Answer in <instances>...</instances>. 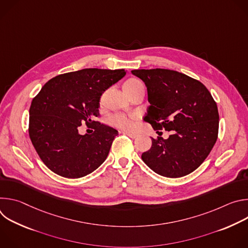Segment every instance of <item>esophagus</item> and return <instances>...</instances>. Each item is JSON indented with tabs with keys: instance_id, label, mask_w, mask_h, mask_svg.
<instances>
[{
	"instance_id": "esophagus-1",
	"label": "esophagus",
	"mask_w": 248,
	"mask_h": 248,
	"mask_svg": "<svg viewBox=\"0 0 248 248\" xmlns=\"http://www.w3.org/2000/svg\"><path fill=\"white\" fill-rule=\"evenodd\" d=\"M123 133L125 134V135H127V136H129L130 138H135V137L137 136V134L134 133V132H127V131H124V132H123Z\"/></svg>"
}]
</instances>
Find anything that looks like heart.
<instances>
[{
  "mask_svg": "<svg viewBox=\"0 0 248 248\" xmlns=\"http://www.w3.org/2000/svg\"><path fill=\"white\" fill-rule=\"evenodd\" d=\"M140 85H143L141 83V81H139L138 79L135 78H130L128 80H126L124 84V88H134ZM109 123L118 128H122V129H130L133 125V121H132V117L130 115L124 114V113H116L114 115H112L109 118Z\"/></svg>",
  "mask_w": 248,
  "mask_h": 248,
  "instance_id": "obj_1",
  "label": "heart"
}]
</instances>
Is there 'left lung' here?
I'll use <instances>...</instances> for the list:
<instances>
[{
	"label": "left lung",
	"mask_w": 248,
	"mask_h": 248,
	"mask_svg": "<svg viewBox=\"0 0 248 248\" xmlns=\"http://www.w3.org/2000/svg\"><path fill=\"white\" fill-rule=\"evenodd\" d=\"M147 86L150 106L144 121L157 130L172 131L168 139L152 138L143 162L167 178H181L195 170L214 147L219 131L215 100L200 81L165 68L133 69Z\"/></svg>",
	"instance_id": "1"
}]
</instances>
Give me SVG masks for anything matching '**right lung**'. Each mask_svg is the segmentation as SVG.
<instances>
[{
  "mask_svg": "<svg viewBox=\"0 0 248 248\" xmlns=\"http://www.w3.org/2000/svg\"><path fill=\"white\" fill-rule=\"evenodd\" d=\"M124 68H84L50 79L31 102L28 132L43 163L55 173L78 179L95 170L107 158L115 128L100 124L102 94L125 76ZM86 124L93 134L81 136Z\"/></svg>",
  "mask_w": 248,
  "mask_h": 248,
  "instance_id": "right-lung-1",
  "label": "right lung"
}]
</instances>
